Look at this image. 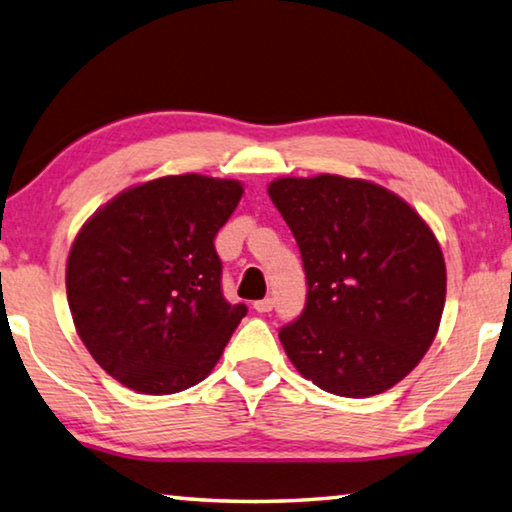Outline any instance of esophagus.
Instances as JSON below:
<instances>
[{"mask_svg":"<svg viewBox=\"0 0 512 512\" xmlns=\"http://www.w3.org/2000/svg\"><path fill=\"white\" fill-rule=\"evenodd\" d=\"M275 307V300L273 298H264V300H257L253 302V309L257 314H266V311H271Z\"/></svg>","mask_w":512,"mask_h":512,"instance_id":"34e87169","label":"esophagus"}]
</instances>
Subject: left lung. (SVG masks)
Segmentation results:
<instances>
[{"label":"left lung","mask_w":512,"mask_h":512,"mask_svg":"<svg viewBox=\"0 0 512 512\" xmlns=\"http://www.w3.org/2000/svg\"><path fill=\"white\" fill-rule=\"evenodd\" d=\"M268 196L298 241L307 305L280 329L318 388L370 397L418 366L443 318L447 271L436 235L386 187L320 173L277 178Z\"/></svg>","instance_id":"8db88e82"}]
</instances>
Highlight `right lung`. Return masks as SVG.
<instances>
[{
  "label": "right lung",
  "instance_id": "obj_1",
  "mask_svg": "<svg viewBox=\"0 0 512 512\" xmlns=\"http://www.w3.org/2000/svg\"><path fill=\"white\" fill-rule=\"evenodd\" d=\"M241 194L232 178L162 176L124 189L76 235L65 271L76 332L131 391L196 386L246 316L223 298L214 248Z\"/></svg>",
  "mask_w": 512,
  "mask_h": 512
}]
</instances>
